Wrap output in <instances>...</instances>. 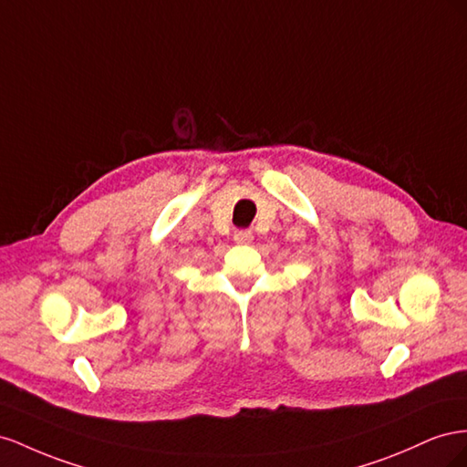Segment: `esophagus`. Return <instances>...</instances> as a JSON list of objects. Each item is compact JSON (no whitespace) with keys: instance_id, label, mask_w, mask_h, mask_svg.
<instances>
[{"instance_id":"obj_1","label":"esophagus","mask_w":467,"mask_h":467,"mask_svg":"<svg viewBox=\"0 0 467 467\" xmlns=\"http://www.w3.org/2000/svg\"><path fill=\"white\" fill-rule=\"evenodd\" d=\"M252 238H254V236H252L250 231H236L234 236H233V241H234L236 244H250Z\"/></svg>"}]
</instances>
